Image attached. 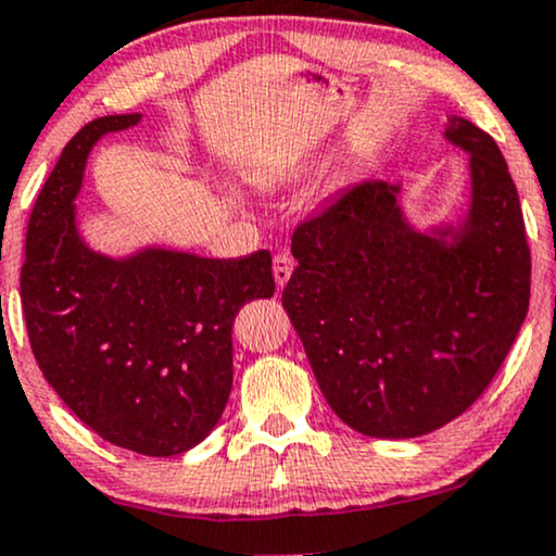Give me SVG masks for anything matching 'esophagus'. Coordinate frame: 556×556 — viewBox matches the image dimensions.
Returning <instances> with one entry per match:
<instances>
[{
  "instance_id": "34e87169",
  "label": "esophagus",
  "mask_w": 556,
  "mask_h": 556,
  "mask_svg": "<svg viewBox=\"0 0 556 556\" xmlns=\"http://www.w3.org/2000/svg\"><path fill=\"white\" fill-rule=\"evenodd\" d=\"M294 269V258L290 254H277L274 256V282H277L279 290L290 282Z\"/></svg>"
}]
</instances>
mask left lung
Wrapping results in <instances>:
<instances>
[{
	"mask_svg": "<svg viewBox=\"0 0 556 556\" xmlns=\"http://www.w3.org/2000/svg\"><path fill=\"white\" fill-rule=\"evenodd\" d=\"M444 138L469 153L462 223L418 230L400 185L367 179L292 236L285 311L323 397L375 439H416L462 416L529 311L531 251L508 164L465 117H448Z\"/></svg>",
	"mask_w": 556,
	"mask_h": 556,
	"instance_id": "obj_1",
	"label": "left lung"
}]
</instances>
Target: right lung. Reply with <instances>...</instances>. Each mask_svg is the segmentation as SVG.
I'll return each mask as SVG.
<instances>
[{"mask_svg":"<svg viewBox=\"0 0 556 556\" xmlns=\"http://www.w3.org/2000/svg\"><path fill=\"white\" fill-rule=\"evenodd\" d=\"M138 123V112L97 117L68 140L27 223L20 298L35 362L68 410L110 444L174 456L226 410L230 330L245 302L274 294L271 254L91 251L74 205L89 151Z\"/></svg>","mask_w":556,"mask_h":556,"instance_id":"add662e5","label":"right lung"}]
</instances>
